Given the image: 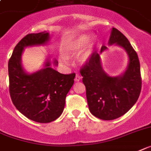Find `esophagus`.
Segmentation results:
<instances>
[{"instance_id": "1", "label": "esophagus", "mask_w": 151, "mask_h": 151, "mask_svg": "<svg viewBox=\"0 0 151 151\" xmlns=\"http://www.w3.org/2000/svg\"><path fill=\"white\" fill-rule=\"evenodd\" d=\"M81 78H82V77H81L80 75L77 73V74L76 75V78H75V81H76V82H78V81H80Z\"/></svg>"}]
</instances>
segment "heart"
<instances>
[{
	"instance_id": "obj_1",
	"label": "heart",
	"mask_w": 151,
	"mask_h": 151,
	"mask_svg": "<svg viewBox=\"0 0 151 151\" xmlns=\"http://www.w3.org/2000/svg\"><path fill=\"white\" fill-rule=\"evenodd\" d=\"M91 36L88 35H81L77 38H74L73 41H71L66 45L65 48V53L67 55H76L79 52L83 50L86 46L87 47L84 50L81 52L80 55L78 57V60L82 63H86L90 58L91 55L93 53V46L92 44L88 43L90 42ZM60 59L63 62H66L67 57L65 56H61Z\"/></svg>"
}]
</instances>
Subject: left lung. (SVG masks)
Instances as JSON below:
<instances>
[{
  "label": "left lung",
  "instance_id": "1",
  "mask_svg": "<svg viewBox=\"0 0 151 151\" xmlns=\"http://www.w3.org/2000/svg\"><path fill=\"white\" fill-rule=\"evenodd\" d=\"M108 45L121 47L127 54V66L121 75L111 76L103 69L100 54L107 49L104 45L100 54L93 52L80 70L89 111L103 120H112L124 115L137 101L141 90L140 62L127 38L113 28Z\"/></svg>",
  "mask_w": 151,
  "mask_h": 151
}]
</instances>
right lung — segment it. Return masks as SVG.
<instances>
[{
  "mask_svg": "<svg viewBox=\"0 0 151 151\" xmlns=\"http://www.w3.org/2000/svg\"><path fill=\"white\" fill-rule=\"evenodd\" d=\"M50 35L47 32L28 34L14 49L8 62L9 91L11 100L20 113L37 123H50L64 110L67 93L73 86L75 73L61 74L52 68L58 61L48 56L40 70L28 73L22 65L24 48L47 45Z\"/></svg>",
  "mask_w": 151,
  "mask_h": 151,
  "instance_id": "1",
  "label": "right lung"
}]
</instances>
